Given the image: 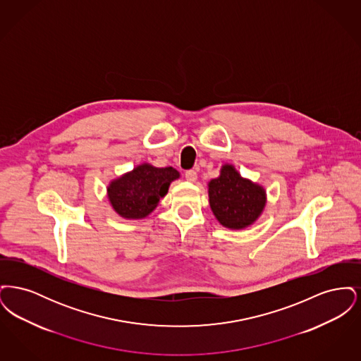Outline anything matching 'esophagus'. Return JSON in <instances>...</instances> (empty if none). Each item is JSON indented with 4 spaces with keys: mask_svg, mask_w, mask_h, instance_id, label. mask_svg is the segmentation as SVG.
I'll list each match as a JSON object with an SVG mask.
<instances>
[{
    "mask_svg": "<svg viewBox=\"0 0 361 361\" xmlns=\"http://www.w3.org/2000/svg\"><path fill=\"white\" fill-rule=\"evenodd\" d=\"M185 178L190 181V183H195L197 180V172L196 171H187L185 172Z\"/></svg>",
    "mask_w": 361,
    "mask_h": 361,
    "instance_id": "1",
    "label": "esophagus"
}]
</instances>
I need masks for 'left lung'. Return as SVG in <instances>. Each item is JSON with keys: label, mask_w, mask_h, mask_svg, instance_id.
<instances>
[{"label": "left lung", "mask_w": 361, "mask_h": 361, "mask_svg": "<svg viewBox=\"0 0 361 361\" xmlns=\"http://www.w3.org/2000/svg\"><path fill=\"white\" fill-rule=\"evenodd\" d=\"M208 196L215 218L233 230L255 224L265 207L264 188L242 178L233 165H224L221 176L208 183Z\"/></svg>", "instance_id": "8db88e82"}]
</instances>
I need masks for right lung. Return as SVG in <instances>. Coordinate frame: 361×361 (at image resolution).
I'll use <instances>...</instances> for the list:
<instances>
[{"instance_id":"right-lung-1","label":"right lung","mask_w":361,"mask_h":361,"mask_svg":"<svg viewBox=\"0 0 361 361\" xmlns=\"http://www.w3.org/2000/svg\"><path fill=\"white\" fill-rule=\"evenodd\" d=\"M178 177L180 173L171 166L155 168L142 164L109 184L108 199L123 218L142 219L158 206L159 199L168 193L171 183Z\"/></svg>"}]
</instances>
